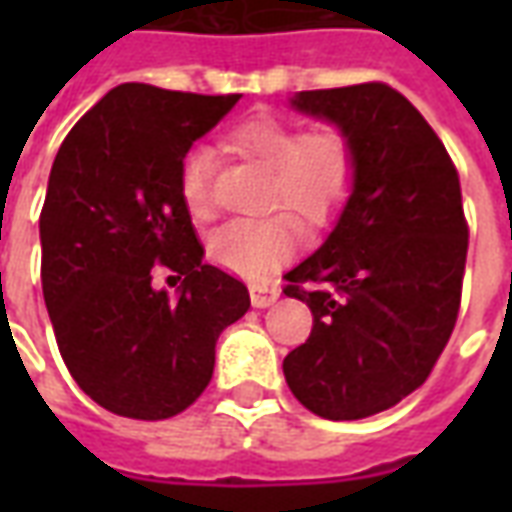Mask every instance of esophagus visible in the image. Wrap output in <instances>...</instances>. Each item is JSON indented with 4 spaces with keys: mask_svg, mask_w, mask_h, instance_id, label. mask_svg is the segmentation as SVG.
Segmentation results:
<instances>
[{
    "mask_svg": "<svg viewBox=\"0 0 512 512\" xmlns=\"http://www.w3.org/2000/svg\"><path fill=\"white\" fill-rule=\"evenodd\" d=\"M249 296H252L255 307H271L279 299V288L268 285V282H255V285H249Z\"/></svg>",
    "mask_w": 512,
    "mask_h": 512,
    "instance_id": "obj_1",
    "label": "esophagus"
}]
</instances>
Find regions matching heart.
<instances>
[{"mask_svg":"<svg viewBox=\"0 0 512 512\" xmlns=\"http://www.w3.org/2000/svg\"><path fill=\"white\" fill-rule=\"evenodd\" d=\"M235 156L268 169L266 219H238L208 235L205 255L213 266L244 279H266L299 249V222L318 233L332 227L356 189L359 153L340 126L304 128L279 117H252L227 131ZM213 153L189 147L178 167V186L191 219L211 216Z\"/></svg>","mask_w":512,"mask_h":512,"instance_id":"heart-1","label":"heart"}]
</instances>
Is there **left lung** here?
I'll return each mask as SVG.
<instances>
[{
    "label": "left lung",
    "mask_w": 512,
    "mask_h": 512,
    "mask_svg": "<svg viewBox=\"0 0 512 512\" xmlns=\"http://www.w3.org/2000/svg\"><path fill=\"white\" fill-rule=\"evenodd\" d=\"M293 106L354 136L356 189L323 246L285 274L312 332L282 370L301 406L362 419L425 384L458 321L469 224L447 147L384 82L304 90Z\"/></svg>",
    "instance_id": "obj_1"
}]
</instances>
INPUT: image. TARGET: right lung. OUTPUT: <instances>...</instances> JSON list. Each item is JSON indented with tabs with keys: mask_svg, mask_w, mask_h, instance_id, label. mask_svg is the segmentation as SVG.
Segmentation results:
<instances>
[{
	"mask_svg": "<svg viewBox=\"0 0 512 512\" xmlns=\"http://www.w3.org/2000/svg\"><path fill=\"white\" fill-rule=\"evenodd\" d=\"M241 95L120 84L71 128L40 211V279L62 362L112 414L169 419L211 384L219 334L249 310L241 279L202 263L178 167ZM175 270L181 296L149 282Z\"/></svg>",
	"mask_w": 512,
	"mask_h": 512,
	"instance_id": "obj_1",
	"label": "right lung"
}]
</instances>
